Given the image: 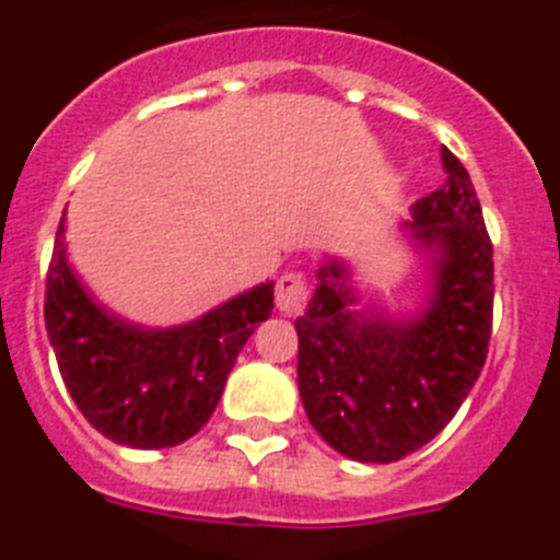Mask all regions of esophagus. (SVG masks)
Segmentation results:
<instances>
[{"instance_id":"obj_1","label":"esophagus","mask_w":560,"mask_h":560,"mask_svg":"<svg viewBox=\"0 0 560 560\" xmlns=\"http://www.w3.org/2000/svg\"><path fill=\"white\" fill-rule=\"evenodd\" d=\"M308 301V279L301 270H287L279 281H276V308L284 316L303 314Z\"/></svg>"}]
</instances>
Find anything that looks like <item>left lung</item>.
I'll use <instances>...</instances> for the list:
<instances>
[{
    "instance_id": "1",
    "label": "left lung",
    "mask_w": 560,
    "mask_h": 560,
    "mask_svg": "<svg viewBox=\"0 0 560 560\" xmlns=\"http://www.w3.org/2000/svg\"><path fill=\"white\" fill-rule=\"evenodd\" d=\"M447 178L411 208V238L436 248L420 319L349 312L341 265L319 270L298 330V387L322 439L363 463H393L444 431L479 380L493 330V244L466 167L442 145Z\"/></svg>"
}]
</instances>
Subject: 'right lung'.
Segmentation results:
<instances>
[{
	"mask_svg": "<svg viewBox=\"0 0 560 560\" xmlns=\"http://www.w3.org/2000/svg\"><path fill=\"white\" fill-rule=\"evenodd\" d=\"M270 312L273 281L189 325H129L97 306L75 279L61 217L45 279V330L67 393L110 442L162 450L195 436L211 420L241 347Z\"/></svg>",
	"mask_w": 560,
	"mask_h": 560,
	"instance_id": "add662e5",
	"label": "right lung"
}]
</instances>
